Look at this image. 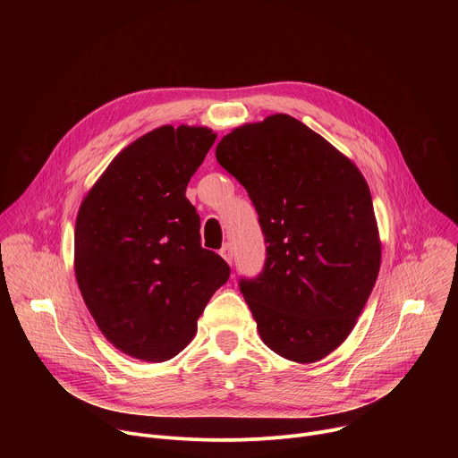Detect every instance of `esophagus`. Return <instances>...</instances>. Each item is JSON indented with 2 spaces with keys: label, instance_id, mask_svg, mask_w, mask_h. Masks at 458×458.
Here are the masks:
<instances>
[{
  "label": "esophagus",
  "instance_id": "1",
  "mask_svg": "<svg viewBox=\"0 0 458 458\" xmlns=\"http://www.w3.org/2000/svg\"><path fill=\"white\" fill-rule=\"evenodd\" d=\"M219 255L226 260L228 265H232V259H233V255H232V248H230V244H225V246L219 250Z\"/></svg>",
  "mask_w": 458,
  "mask_h": 458
}]
</instances>
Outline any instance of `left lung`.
I'll use <instances>...</instances> for the list:
<instances>
[{"label": "left lung", "instance_id": "1", "mask_svg": "<svg viewBox=\"0 0 458 458\" xmlns=\"http://www.w3.org/2000/svg\"><path fill=\"white\" fill-rule=\"evenodd\" d=\"M216 157L246 188L268 244L263 274L239 284L260 339L299 364L324 359L352 334L380 270L364 175L288 114L233 128Z\"/></svg>", "mask_w": 458, "mask_h": 458}]
</instances>
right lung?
Listing matches in <instances>:
<instances>
[{
  "label": "right lung",
  "mask_w": 458,
  "mask_h": 458,
  "mask_svg": "<svg viewBox=\"0 0 458 458\" xmlns=\"http://www.w3.org/2000/svg\"><path fill=\"white\" fill-rule=\"evenodd\" d=\"M217 134L163 124L124 147L81 201L74 272L106 341L147 362H165L198 332L210 297L230 276L201 246L199 216L184 198Z\"/></svg>",
  "instance_id": "right-lung-1"
}]
</instances>
